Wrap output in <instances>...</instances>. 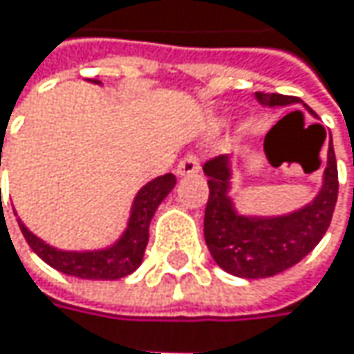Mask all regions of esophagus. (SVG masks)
<instances>
[{
  "label": "esophagus",
  "mask_w": 354,
  "mask_h": 354,
  "mask_svg": "<svg viewBox=\"0 0 354 354\" xmlns=\"http://www.w3.org/2000/svg\"><path fill=\"white\" fill-rule=\"evenodd\" d=\"M198 170H201V164L194 153H186L176 168L178 176H194V174H198Z\"/></svg>",
  "instance_id": "1"
}]
</instances>
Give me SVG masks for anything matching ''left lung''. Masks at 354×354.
I'll return each mask as SVG.
<instances>
[{"label": "left lung", "mask_w": 354, "mask_h": 354, "mask_svg": "<svg viewBox=\"0 0 354 354\" xmlns=\"http://www.w3.org/2000/svg\"><path fill=\"white\" fill-rule=\"evenodd\" d=\"M256 100L264 106H289L299 98L283 94L256 92ZM312 114L314 110L308 108ZM266 145V141H264ZM209 176V198L205 209V242L213 260L230 274L242 279H264L279 274L301 258H306L324 238L338 198V170L332 147L328 145V162L324 184L318 196L304 209L281 217H246L234 209L230 192V158L217 156L203 166Z\"/></svg>", "instance_id": "obj_1"}]
</instances>
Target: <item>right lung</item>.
Segmentation results:
<instances>
[{"instance_id": "right-lung-1", "label": "right lung", "mask_w": 354, "mask_h": 354, "mask_svg": "<svg viewBox=\"0 0 354 354\" xmlns=\"http://www.w3.org/2000/svg\"><path fill=\"white\" fill-rule=\"evenodd\" d=\"M92 82L100 84L96 80H92ZM174 184H176L174 174H164V176L147 182L137 192V196L133 201V209H131V217H129V225H127L124 234L120 236V240L116 244L104 248V250H94V252L57 250V248L44 244L42 240H38L32 232L26 230V225L20 219H18V225H20L28 246L32 248V252H36L48 266H53L65 274L77 277V279H92V281L122 279V277L131 274L133 270H137V266L141 264L145 248L149 242L151 217H153L156 209L160 207V203L170 194Z\"/></svg>"}]
</instances>
